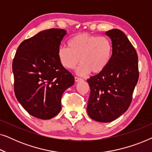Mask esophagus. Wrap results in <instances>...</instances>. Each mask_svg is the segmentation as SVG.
<instances>
[{
    "mask_svg": "<svg viewBox=\"0 0 152 152\" xmlns=\"http://www.w3.org/2000/svg\"><path fill=\"white\" fill-rule=\"evenodd\" d=\"M75 80L76 82H79L80 81H82V79L80 77H75Z\"/></svg>",
    "mask_w": 152,
    "mask_h": 152,
    "instance_id": "obj_1",
    "label": "esophagus"
}]
</instances>
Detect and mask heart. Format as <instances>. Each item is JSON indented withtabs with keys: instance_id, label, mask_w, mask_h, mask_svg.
<instances>
[{
	"instance_id": "1",
	"label": "heart",
	"mask_w": 152,
	"mask_h": 152,
	"mask_svg": "<svg viewBox=\"0 0 152 152\" xmlns=\"http://www.w3.org/2000/svg\"><path fill=\"white\" fill-rule=\"evenodd\" d=\"M68 47H60L57 51L58 59L67 70L75 68L77 74L84 76L91 72L97 74L105 69L113 53L110 39L88 34H80L68 41Z\"/></svg>"
}]
</instances>
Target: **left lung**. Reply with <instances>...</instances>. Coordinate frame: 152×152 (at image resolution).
<instances>
[{
  "instance_id": "8db88e82",
  "label": "left lung",
  "mask_w": 152,
  "mask_h": 152,
  "mask_svg": "<svg viewBox=\"0 0 152 152\" xmlns=\"http://www.w3.org/2000/svg\"><path fill=\"white\" fill-rule=\"evenodd\" d=\"M113 45V53L105 69L87 80L91 93L87 113L100 122L113 121L123 114L132 100L139 77L138 55L121 30L106 32Z\"/></svg>"
}]
</instances>
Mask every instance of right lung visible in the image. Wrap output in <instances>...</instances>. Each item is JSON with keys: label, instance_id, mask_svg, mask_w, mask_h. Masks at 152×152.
Instances as JSON below:
<instances>
[{"label": "right lung", "instance_id": "add662e5", "mask_svg": "<svg viewBox=\"0 0 152 152\" xmlns=\"http://www.w3.org/2000/svg\"><path fill=\"white\" fill-rule=\"evenodd\" d=\"M66 34L62 29L39 32L19 45L12 63L16 99L31 115L42 120L61 109L64 91L74 84L72 75L61 65L57 51Z\"/></svg>", "mask_w": 152, "mask_h": 152}]
</instances>
